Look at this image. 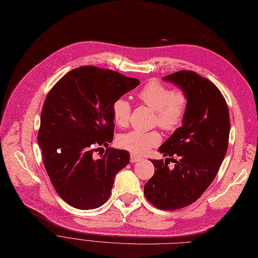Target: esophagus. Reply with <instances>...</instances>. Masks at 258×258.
Instances as JSON below:
<instances>
[{
    "label": "esophagus",
    "instance_id": "34e87169",
    "mask_svg": "<svg viewBox=\"0 0 258 258\" xmlns=\"http://www.w3.org/2000/svg\"><path fill=\"white\" fill-rule=\"evenodd\" d=\"M141 157L140 156H137V155H134V154H131L130 155V161H131V163H138V162H140L141 161Z\"/></svg>",
    "mask_w": 258,
    "mask_h": 258
}]
</instances>
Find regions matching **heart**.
Masks as SVG:
<instances>
[{"instance_id": "heart-1", "label": "heart", "mask_w": 258, "mask_h": 258, "mask_svg": "<svg viewBox=\"0 0 258 258\" xmlns=\"http://www.w3.org/2000/svg\"><path fill=\"white\" fill-rule=\"evenodd\" d=\"M139 99L156 112L155 124L165 130L178 128L187 109V96L181 91H172L167 86L152 81L140 91ZM131 114L130 103L119 97L112 105V116L115 125L124 128L129 124ZM161 134L157 131H129L120 134L117 144L120 148L134 155H144L161 143Z\"/></svg>"}]
</instances>
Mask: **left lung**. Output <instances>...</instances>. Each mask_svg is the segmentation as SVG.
I'll return each mask as SVG.
<instances>
[{"instance_id":"obj_1","label":"left lung","mask_w":258,"mask_h":258,"mask_svg":"<svg viewBox=\"0 0 258 258\" xmlns=\"http://www.w3.org/2000/svg\"><path fill=\"white\" fill-rule=\"evenodd\" d=\"M163 80L186 94L187 109L182 125L158 148L165 163L151 161L154 175L144 194L158 209L176 210L200 199L216 176L228 150L230 116L222 92L198 73L182 70ZM167 160L176 163L173 169Z\"/></svg>"}]
</instances>
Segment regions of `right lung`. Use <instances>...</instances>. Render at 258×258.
Instances as JSON below:
<instances>
[{
  "mask_svg": "<svg viewBox=\"0 0 258 258\" xmlns=\"http://www.w3.org/2000/svg\"><path fill=\"white\" fill-rule=\"evenodd\" d=\"M140 85L138 79L94 66L73 69L48 93L38 143L57 194L81 210L101 207L111 194L114 177L130 161L127 150L93 152L113 140L112 105Z\"/></svg>",
  "mask_w": 258,
  "mask_h": 258,
  "instance_id": "obj_1",
  "label": "right lung"
}]
</instances>
